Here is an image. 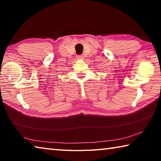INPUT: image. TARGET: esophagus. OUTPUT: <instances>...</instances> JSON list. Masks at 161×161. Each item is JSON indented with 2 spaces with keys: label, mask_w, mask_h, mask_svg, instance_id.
<instances>
[{
  "label": "esophagus",
  "mask_w": 161,
  "mask_h": 161,
  "mask_svg": "<svg viewBox=\"0 0 161 161\" xmlns=\"http://www.w3.org/2000/svg\"><path fill=\"white\" fill-rule=\"evenodd\" d=\"M77 58L78 59H84V56L83 55H78Z\"/></svg>",
  "instance_id": "obj_1"
}]
</instances>
